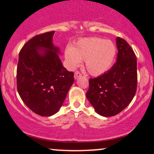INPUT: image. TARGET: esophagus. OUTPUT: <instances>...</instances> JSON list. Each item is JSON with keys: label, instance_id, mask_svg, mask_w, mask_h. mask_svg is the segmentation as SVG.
<instances>
[{"label": "esophagus", "instance_id": "obj_1", "mask_svg": "<svg viewBox=\"0 0 154 154\" xmlns=\"http://www.w3.org/2000/svg\"><path fill=\"white\" fill-rule=\"evenodd\" d=\"M82 76V75H81V73L78 71H76L75 72V79H77L79 78V77H81Z\"/></svg>", "mask_w": 154, "mask_h": 154}]
</instances>
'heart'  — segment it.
<instances>
[{"label": "heart", "instance_id": "b5f03b06", "mask_svg": "<svg viewBox=\"0 0 154 154\" xmlns=\"http://www.w3.org/2000/svg\"><path fill=\"white\" fill-rule=\"evenodd\" d=\"M116 55V48L112 41L95 37L81 39L65 51L70 68H75L80 64L81 61H85L86 69L93 76L102 75L109 71Z\"/></svg>", "mask_w": 154, "mask_h": 154}]
</instances>
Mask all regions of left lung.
<instances>
[{
	"label": "left lung",
	"mask_w": 154,
	"mask_h": 154,
	"mask_svg": "<svg viewBox=\"0 0 154 154\" xmlns=\"http://www.w3.org/2000/svg\"><path fill=\"white\" fill-rule=\"evenodd\" d=\"M116 62L103 75L89 79L86 97L100 116H115L123 111L135 96L137 90V60L126 40L116 38Z\"/></svg>",
	"instance_id": "left-lung-1"
}]
</instances>
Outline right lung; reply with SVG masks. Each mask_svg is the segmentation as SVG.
<instances>
[{"mask_svg":"<svg viewBox=\"0 0 154 154\" xmlns=\"http://www.w3.org/2000/svg\"><path fill=\"white\" fill-rule=\"evenodd\" d=\"M55 31L33 37L19 55L17 91L35 114L51 116L57 113L73 84L74 73L63 66L59 48L53 44Z\"/></svg>","mask_w":154,"mask_h":154,"instance_id":"add662e5","label":"right lung"}]
</instances>
